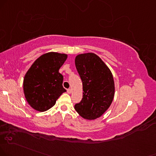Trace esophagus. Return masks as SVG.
I'll return each mask as SVG.
<instances>
[{"label": "esophagus", "mask_w": 156, "mask_h": 156, "mask_svg": "<svg viewBox=\"0 0 156 156\" xmlns=\"http://www.w3.org/2000/svg\"><path fill=\"white\" fill-rule=\"evenodd\" d=\"M67 93H68L69 94L72 93V89H68V90H67Z\"/></svg>", "instance_id": "34e87169"}]
</instances>
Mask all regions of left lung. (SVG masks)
Listing matches in <instances>:
<instances>
[{"label":"left lung","instance_id":"obj_1","mask_svg":"<svg viewBox=\"0 0 156 156\" xmlns=\"http://www.w3.org/2000/svg\"><path fill=\"white\" fill-rule=\"evenodd\" d=\"M75 66L81 77L83 98L74 108L80 116L94 120L106 111L112 103L115 84L110 69L93 53L79 54Z\"/></svg>","mask_w":156,"mask_h":156}]
</instances>
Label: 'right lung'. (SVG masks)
I'll return each instance as SVG.
<instances>
[{"mask_svg":"<svg viewBox=\"0 0 156 156\" xmlns=\"http://www.w3.org/2000/svg\"><path fill=\"white\" fill-rule=\"evenodd\" d=\"M68 55L49 52L40 55L24 75L23 90L25 98L34 110L43 112L51 108L66 90L63 87L59 69Z\"/></svg>","mask_w":156,"mask_h":156,"instance_id":"1","label":"right lung"}]
</instances>
